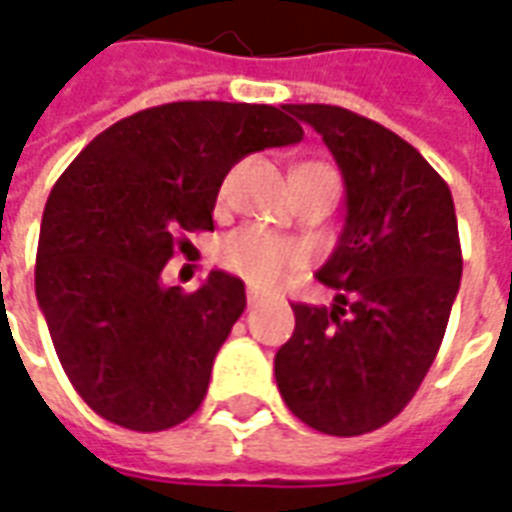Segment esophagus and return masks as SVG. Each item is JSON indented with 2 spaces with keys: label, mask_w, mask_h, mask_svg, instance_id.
Returning a JSON list of instances; mask_svg holds the SVG:
<instances>
[{
  "label": "esophagus",
  "mask_w": 512,
  "mask_h": 512,
  "mask_svg": "<svg viewBox=\"0 0 512 512\" xmlns=\"http://www.w3.org/2000/svg\"><path fill=\"white\" fill-rule=\"evenodd\" d=\"M246 301H249V307H255V304H260L263 301V293L257 288H249L246 290Z\"/></svg>",
  "instance_id": "1"
}]
</instances>
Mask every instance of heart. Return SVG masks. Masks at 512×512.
Returning <instances> with one entry per match:
<instances>
[{
    "instance_id": "obj_1",
    "label": "heart",
    "mask_w": 512,
    "mask_h": 512,
    "mask_svg": "<svg viewBox=\"0 0 512 512\" xmlns=\"http://www.w3.org/2000/svg\"><path fill=\"white\" fill-rule=\"evenodd\" d=\"M296 172H332V169L323 164H301ZM219 260L227 271L266 288L304 263V249L296 241L271 233L266 227L249 224L224 238L219 246Z\"/></svg>"
}]
</instances>
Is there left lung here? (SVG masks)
<instances>
[{"instance_id": "left-lung-1", "label": "left lung", "mask_w": 512, "mask_h": 512, "mask_svg": "<svg viewBox=\"0 0 512 512\" xmlns=\"http://www.w3.org/2000/svg\"><path fill=\"white\" fill-rule=\"evenodd\" d=\"M288 112L332 150L345 224L318 271L334 304H290L296 329L274 376L301 422L362 436L406 408L439 354L463 271L455 205L417 147L376 120L329 104Z\"/></svg>"}]
</instances>
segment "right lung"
<instances>
[{
    "label": "right lung",
    "instance_id": "right-lung-1",
    "mask_svg": "<svg viewBox=\"0 0 512 512\" xmlns=\"http://www.w3.org/2000/svg\"><path fill=\"white\" fill-rule=\"evenodd\" d=\"M301 136L288 106L178 101L109 126L62 172L40 222L35 293L62 370L95 414L156 433L200 408L246 307L244 282L211 271L183 293L161 271L178 233L213 230L233 164Z\"/></svg>",
    "mask_w": 512,
    "mask_h": 512
}]
</instances>
